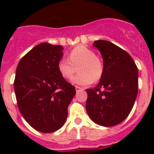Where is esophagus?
I'll return each instance as SVG.
<instances>
[{"instance_id": "esophagus-1", "label": "esophagus", "mask_w": 154, "mask_h": 154, "mask_svg": "<svg viewBox=\"0 0 154 154\" xmlns=\"http://www.w3.org/2000/svg\"><path fill=\"white\" fill-rule=\"evenodd\" d=\"M81 90H84V89H83V88H81V87L79 86H76V91L78 92L81 91Z\"/></svg>"}]
</instances>
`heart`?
<instances>
[{
    "label": "heart",
    "instance_id": "obj_1",
    "mask_svg": "<svg viewBox=\"0 0 154 154\" xmlns=\"http://www.w3.org/2000/svg\"><path fill=\"white\" fill-rule=\"evenodd\" d=\"M68 58H62L58 61L57 69L65 79L70 80L77 72L79 74L73 78L76 84L87 85L101 79L104 72L102 60L96 56L91 49L80 45L69 53Z\"/></svg>",
    "mask_w": 154,
    "mask_h": 154
}]
</instances>
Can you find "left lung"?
<instances>
[{
  "label": "left lung",
  "instance_id": "left-lung-1",
  "mask_svg": "<svg viewBox=\"0 0 154 154\" xmlns=\"http://www.w3.org/2000/svg\"><path fill=\"white\" fill-rule=\"evenodd\" d=\"M94 45L102 55L104 72L98 85L86 89V111L96 124L113 126L133 109L138 91V69L131 56L116 45L100 40Z\"/></svg>",
  "mask_w": 154,
  "mask_h": 154
}]
</instances>
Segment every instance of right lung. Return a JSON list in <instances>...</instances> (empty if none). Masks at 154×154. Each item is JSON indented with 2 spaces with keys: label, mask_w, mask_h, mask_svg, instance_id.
<instances>
[{
  "label": "right lung",
  "mask_w": 154,
  "mask_h": 154,
  "mask_svg": "<svg viewBox=\"0 0 154 154\" xmlns=\"http://www.w3.org/2000/svg\"><path fill=\"white\" fill-rule=\"evenodd\" d=\"M62 50L61 45L41 43L20 59L16 70L18 109L25 121L42 133H53L63 126L76 94L75 87L58 71Z\"/></svg>",
  "instance_id": "obj_1"
}]
</instances>
